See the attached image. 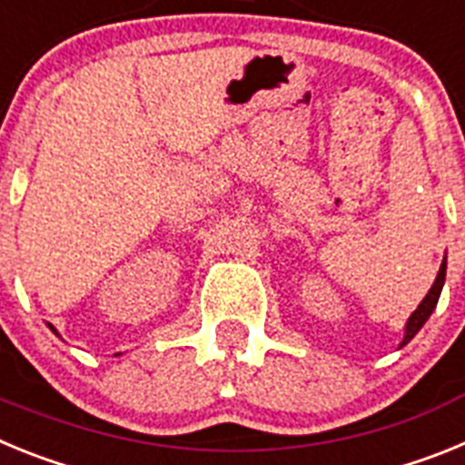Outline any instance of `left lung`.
<instances>
[{
  "label": "left lung",
  "instance_id": "left-lung-1",
  "mask_svg": "<svg viewBox=\"0 0 465 465\" xmlns=\"http://www.w3.org/2000/svg\"><path fill=\"white\" fill-rule=\"evenodd\" d=\"M445 274H447V256L442 258V265H440V270H438V277H435L433 286L429 289L426 298L421 300L417 310L410 314L408 323H405V335H402V342L398 344V347H405V344H408L410 340H412L414 335L421 331V326L429 322V316L433 314L435 305H438V298H440V293H442V286H445Z\"/></svg>",
  "mask_w": 465,
  "mask_h": 465
}]
</instances>
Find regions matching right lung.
I'll use <instances>...</instances> for the list:
<instances>
[{"label":"right lung","instance_id":"1","mask_svg":"<svg viewBox=\"0 0 465 465\" xmlns=\"http://www.w3.org/2000/svg\"><path fill=\"white\" fill-rule=\"evenodd\" d=\"M48 328H51V331H53V332H55V335H60V332H57V331H55V326H51V323H48Z\"/></svg>","mask_w":465,"mask_h":465}]
</instances>
